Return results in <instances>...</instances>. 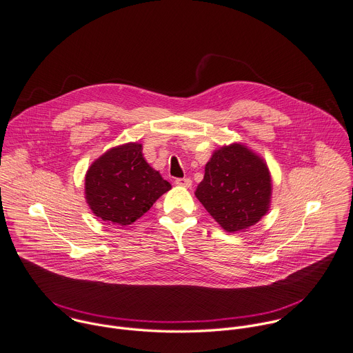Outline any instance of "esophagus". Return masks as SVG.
<instances>
[{"mask_svg":"<svg viewBox=\"0 0 353 353\" xmlns=\"http://www.w3.org/2000/svg\"><path fill=\"white\" fill-rule=\"evenodd\" d=\"M176 184L180 185V187H185V188H190L192 185V180L188 179V177H184V179H176Z\"/></svg>","mask_w":353,"mask_h":353,"instance_id":"1","label":"esophagus"}]
</instances>
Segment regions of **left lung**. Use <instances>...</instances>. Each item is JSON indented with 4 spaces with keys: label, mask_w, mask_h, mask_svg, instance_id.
<instances>
[{
    "label": "left lung",
    "mask_w": 353,
    "mask_h": 353,
    "mask_svg": "<svg viewBox=\"0 0 353 353\" xmlns=\"http://www.w3.org/2000/svg\"><path fill=\"white\" fill-rule=\"evenodd\" d=\"M195 196L226 230L255 225L270 208L272 177L266 162L241 143L212 152Z\"/></svg>",
    "instance_id": "1"
}]
</instances>
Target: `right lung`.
I'll return each mask as SVG.
<instances>
[{"instance_id": "add662e5", "label": "right lung", "mask_w": 353, "mask_h": 353, "mask_svg": "<svg viewBox=\"0 0 353 353\" xmlns=\"http://www.w3.org/2000/svg\"><path fill=\"white\" fill-rule=\"evenodd\" d=\"M85 199L108 225H131L172 185L143 158L141 144L127 143L108 150L85 173Z\"/></svg>"}]
</instances>
